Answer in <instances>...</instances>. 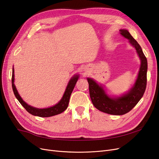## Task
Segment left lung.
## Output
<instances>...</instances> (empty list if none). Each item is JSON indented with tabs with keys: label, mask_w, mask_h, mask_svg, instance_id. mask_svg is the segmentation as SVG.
<instances>
[{
	"label": "left lung",
	"mask_w": 159,
	"mask_h": 159,
	"mask_svg": "<svg viewBox=\"0 0 159 159\" xmlns=\"http://www.w3.org/2000/svg\"><path fill=\"white\" fill-rule=\"evenodd\" d=\"M119 32L134 48L141 60V66L135 82L127 93L120 96H113L107 93L102 84L96 82L93 78H87L90 98L95 107L101 111L114 115H121L129 112L142 98L147 85V60L141 47L127 30L121 29Z\"/></svg>",
	"instance_id": "1"
}]
</instances>
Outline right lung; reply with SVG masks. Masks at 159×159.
Listing matches in <instances>:
<instances>
[{
  "label": "right lung",
  "mask_w": 159,
  "mask_h": 159,
  "mask_svg": "<svg viewBox=\"0 0 159 159\" xmlns=\"http://www.w3.org/2000/svg\"><path fill=\"white\" fill-rule=\"evenodd\" d=\"M80 78L79 74H75L71 77V78L69 82L67 85L66 89L64 91V93L62 96L61 99L60 100V102L56 103V105H53L52 107H47V108H36L34 107H32L31 105L27 104L25 101H24L20 95H19L18 91L16 89V88L15 85H14V68H12V90L14 95L16 98V99L18 100V102L20 103V104L22 106L25 108V109L27 111L32 114V115L41 117H48L54 116V115H58L62 112H64V111L68 108L69 101L70 98V95L73 91V89L76 84V82L78 81V79Z\"/></svg>",
  "instance_id": "right-lung-1"
}]
</instances>
